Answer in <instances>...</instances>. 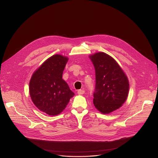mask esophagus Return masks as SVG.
<instances>
[{
    "instance_id": "34e87169",
    "label": "esophagus",
    "mask_w": 158,
    "mask_h": 158,
    "mask_svg": "<svg viewBox=\"0 0 158 158\" xmlns=\"http://www.w3.org/2000/svg\"><path fill=\"white\" fill-rule=\"evenodd\" d=\"M85 93V90H78V95H83Z\"/></svg>"
}]
</instances>
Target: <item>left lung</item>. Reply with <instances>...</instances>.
Segmentation results:
<instances>
[{"instance_id": "1", "label": "left lung", "mask_w": 158, "mask_h": 158, "mask_svg": "<svg viewBox=\"0 0 158 158\" xmlns=\"http://www.w3.org/2000/svg\"><path fill=\"white\" fill-rule=\"evenodd\" d=\"M95 70L94 104L103 114L119 109L127 98L129 80L117 62L110 55L98 52L89 56Z\"/></svg>"}]
</instances>
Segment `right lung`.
Instances as JSON below:
<instances>
[{"mask_svg": "<svg viewBox=\"0 0 158 158\" xmlns=\"http://www.w3.org/2000/svg\"><path fill=\"white\" fill-rule=\"evenodd\" d=\"M68 58L55 55L35 71L29 81V94L40 110L49 115L61 113L75 94L62 78Z\"/></svg>", "mask_w": 158, "mask_h": 158, "instance_id": "add662e5", "label": "right lung"}]
</instances>
